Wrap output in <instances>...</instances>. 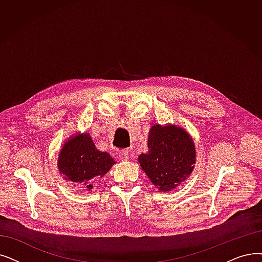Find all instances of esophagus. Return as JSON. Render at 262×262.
I'll return each mask as SVG.
<instances>
[{"mask_svg": "<svg viewBox=\"0 0 262 262\" xmlns=\"http://www.w3.org/2000/svg\"><path fill=\"white\" fill-rule=\"evenodd\" d=\"M128 157H129V155H128V151H126V150H121V151L119 152V158L121 159L122 162L128 161Z\"/></svg>", "mask_w": 262, "mask_h": 262, "instance_id": "34e87169", "label": "esophagus"}]
</instances>
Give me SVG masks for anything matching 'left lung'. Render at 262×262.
Returning a JSON list of instances; mask_svg holds the SVG:
<instances>
[{"mask_svg": "<svg viewBox=\"0 0 262 262\" xmlns=\"http://www.w3.org/2000/svg\"><path fill=\"white\" fill-rule=\"evenodd\" d=\"M149 151L138 158L152 183L161 191L171 190L184 182L196 163V147L188 133L176 125L156 124L147 140Z\"/></svg>", "mask_w": 262, "mask_h": 262, "instance_id": "left-lung-1", "label": "left lung"}]
</instances>
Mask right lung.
I'll list each match as a JSON object with an SVG mask.
<instances>
[{"instance_id": "obj_1", "label": "right lung", "mask_w": 262, "mask_h": 262, "mask_svg": "<svg viewBox=\"0 0 262 262\" xmlns=\"http://www.w3.org/2000/svg\"><path fill=\"white\" fill-rule=\"evenodd\" d=\"M116 164L107 152L96 149L90 134H78L68 139L59 154L58 168L64 179L81 184L88 190L93 188L96 178L104 177Z\"/></svg>"}]
</instances>
